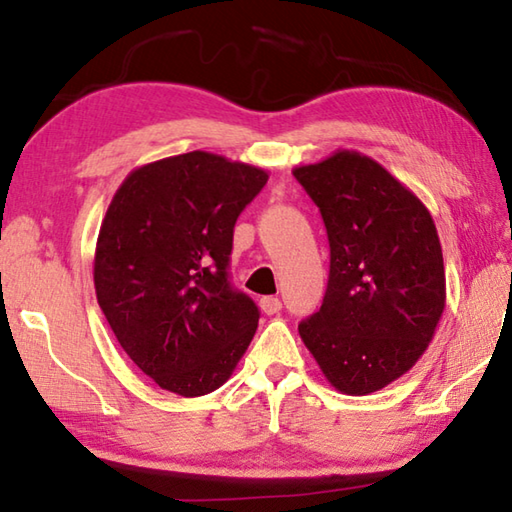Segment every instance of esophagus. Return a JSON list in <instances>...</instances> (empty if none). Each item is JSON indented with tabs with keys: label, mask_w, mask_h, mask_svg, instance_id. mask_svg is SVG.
Returning <instances> with one entry per match:
<instances>
[{
	"label": "esophagus",
	"mask_w": 512,
	"mask_h": 512,
	"mask_svg": "<svg viewBox=\"0 0 512 512\" xmlns=\"http://www.w3.org/2000/svg\"><path fill=\"white\" fill-rule=\"evenodd\" d=\"M259 308H262V313L266 315H275L282 310V302H279L277 297H262L259 299Z\"/></svg>",
	"instance_id": "1"
}]
</instances>
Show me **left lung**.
<instances>
[{"label": "left lung", "instance_id": "8db88e82", "mask_svg": "<svg viewBox=\"0 0 512 512\" xmlns=\"http://www.w3.org/2000/svg\"><path fill=\"white\" fill-rule=\"evenodd\" d=\"M324 217V304L299 324L326 382L370 395L406 375L433 342L446 306L442 244L413 190L357 150L293 168Z\"/></svg>", "mask_w": 512, "mask_h": 512}]
</instances>
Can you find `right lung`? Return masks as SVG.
<instances>
[{"label":"right lung","mask_w":512,"mask_h":512,"mask_svg":"<svg viewBox=\"0 0 512 512\" xmlns=\"http://www.w3.org/2000/svg\"><path fill=\"white\" fill-rule=\"evenodd\" d=\"M264 168L193 150L130 170L99 226L93 279L124 353L182 397L228 382L259 310L230 288L233 228Z\"/></svg>","instance_id":"obj_1"}]
</instances>
